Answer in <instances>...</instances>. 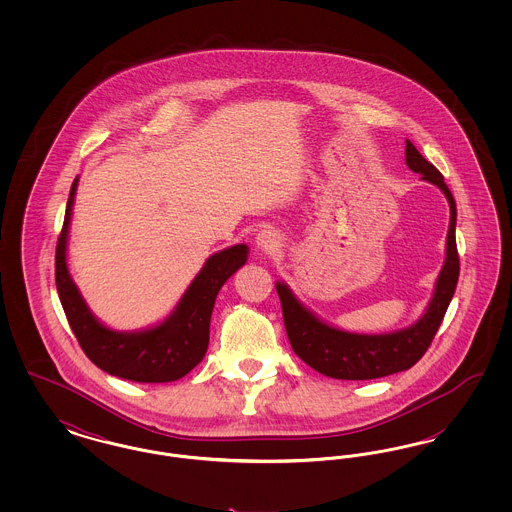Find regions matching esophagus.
Segmentation results:
<instances>
[{
    "label": "esophagus",
    "mask_w": 512,
    "mask_h": 512,
    "mask_svg": "<svg viewBox=\"0 0 512 512\" xmlns=\"http://www.w3.org/2000/svg\"><path fill=\"white\" fill-rule=\"evenodd\" d=\"M257 245H259L263 251H272V249L278 247V242H276V236H274L270 230H261V232L257 234Z\"/></svg>",
    "instance_id": "obj_1"
}]
</instances>
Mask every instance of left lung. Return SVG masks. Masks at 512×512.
Instances as JSON below:
<instances>
[{
    "instance_id": "8db88e82",
    "label": "left lung",
    "mask_w": 512,
    "mask_h": 512,
    "mask_svg": "<svg viewBox=\"0 0 512 512\" xmlns=\"http://www.w3.org/2000/svg\"><path fill=\"white\" fill-rule=\"evenodd\" d=\"M405 159L411 171L422 174L424 180L438 186L449 199L451 207L447 257L439 272L436 292L424 317L413 326L393 334H351L324 324L293 297L286 284H276V292L282 303L286 334L295 355L324 376L338 380H374L416 365L434 340L457 288L461 261L455 240V199L447 184L443 182L441 172L430 161H426L409 140L405 149Z\"/></svg>"
}]
</instances>
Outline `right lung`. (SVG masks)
Here are the masks:
<instances>
[{
  "instance_id": "right-lung-1",
  "label": "right lung",
  "mask_w": 512,
  "mask_h": 512,
  "mask_svg": "<svg viewBox=\"0 0 512 512\" xmlns=\"http://www.w3.org/2000/svg\"><path fill=\"white\" fill-rule=\"evenodd\" d=\"M78 178L73 182L63 228L55 247V286L82 351L111 376L132 382H174L201 363L209 345V322L222 284L247 261V245L211 255L171 317L144 332L105 328L86 307L67 268V236Z\"/></svg>"
}]
</instances>
